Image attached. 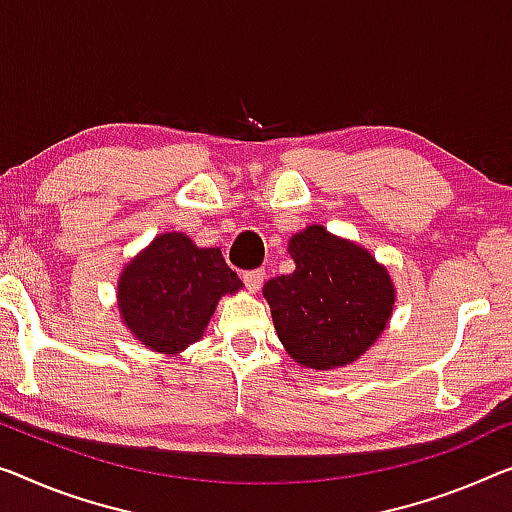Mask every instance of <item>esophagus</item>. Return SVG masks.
<instances>
[{"label": "esophagus", "mask_w": 512, "mask_h": 512, "mask_svg": "<svg viewBox=\"0 0 512 512\" xmlns=\"http://www.w3.org/2000/svg\"><path fill=\"white\" fill-rule=\"evenodd\" d=\"M264 278H266L264 269H255V271L243 273V282H246V287L250 289V292H259V287H262Z\"/></svg>", "instance_id": "34e87169"}]
</instances>
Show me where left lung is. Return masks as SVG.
<instances>
[{"mask_svg": "<svg viewBox=\"0 0 512 512\" xmlns=\"http://www.w3.org/2000/svg\"><path fill=\"white\" fill-rule=\"evenodd\" d=\"M296 269L264 285L276 333L303 368L333 370L361 358L391 319L395 287L368 250L310 225L289 239Z\"/></svg>", "mask_w": 512, "mask_h": 512, "instance_id": "1", "label": "left lung"}]
</instances>
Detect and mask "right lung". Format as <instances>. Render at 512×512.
<instances>
[{"label": "right lung", "mask_w": 512, "mask_h": 512, "mask_svg": "<svg viewBox=\"0 0 512 512\" xmlns=\"http://www.w3.org/2000/svg\"><path fill=\"white\" fill-rule=\"evenodd\" d=\"M241 287L218 248H197L186 234L167 232L124 266L117 305L144 347L179 354L202 338L220 296Z\"/></svg>", "instance_id": "obj_1"}]
</instances>
